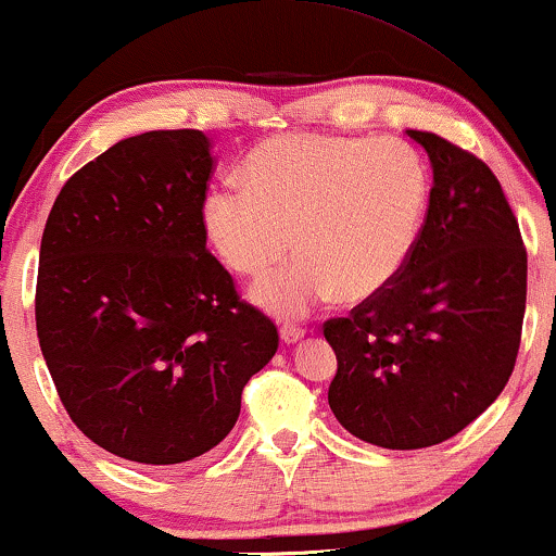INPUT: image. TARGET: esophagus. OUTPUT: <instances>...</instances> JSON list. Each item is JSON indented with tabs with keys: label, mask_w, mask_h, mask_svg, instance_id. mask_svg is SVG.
Wrapping results in <instances>:
<instances>
[{
	"label": "esophagus",
	"mask_w": 556,
	"mask_h": 556,
	"mask_svg": "<svg viewBox=\"0 0 556 556\" xmlns=\"http://www.w3.org/2000/svg\"><path fill=\"white\" fill-rule=\"evenodd\" d=\"M279 333H282L285 344H295L305 337V329H303V326H298V324H282V331H279Z\"/></svg>",
	"instance_id": "34e87169"
}]
</instances>
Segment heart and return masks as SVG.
<instances>
[{"mask_svg":"<svg viewBox=\"0 0 556 556\" xmlns=\"http://www.w3.org/2000/svg\"><path fill=\"white\" fill-rule=\"evenodd\" d=\"M430 197L422 157L401 139L292 131L264 139L243 163V189H212L202 223L223 264L258 277L295 249L253 298L298 316L339 298L386 290L409 261Z\"/></svg>","mask_w":556,"mask_h":556,"instance_id":"obj_1","label":"heart"}]
</instances>
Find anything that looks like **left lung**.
<instances>
[{"mask_svg":"<svg viewBox=\"0 0 556 556\" xmlns=\"http://www.w3.org/2000/svg\"><path fill=\"white\" fill-rule=\"evenodd\" d=\"M432 163L419 238L401 274L346 318L329 406L344 430L391 451L443 443L503 393L518 357L528 258L494 173L432 131H406Z\"/></svg>","mask_w":556,"mask_h":556,"instance_id":"1","label":"left lung"}]
</instances>
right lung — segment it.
Wrapping results in <instances>:
<instances>
[{"mask_svg":"<svg viewBox=\"0 0 556 556\" xmlns=\"http://www.w3.org/2000/svg\"><path fill=\"white\" fill-rule=\"evenodd\" d=\"M199 129L122 139L59 191L41 238L36 329L66 414L147 466L223 443L277 326L206 251L214 157Z\"/></svg>","mask_w":556,"mask_h":556,"instance_id":"add662e5","label":"right lung"}]
</instances>
